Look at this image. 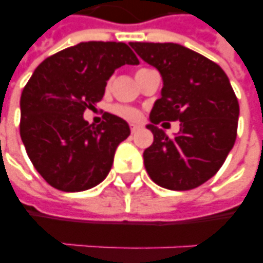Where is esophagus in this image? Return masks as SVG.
Here are the masks:
<instances>
[{
  "label": "esophagus",
  "mask_w": 263,
  "mask_h": 263,
  "mask_svg": "<svg viewBox=\"0 0 263 263\" xmlns=\"http://www.w3.org/2000/svg\"><path fill=\"white\" fill-rule=\"evenodd\" d=\"M140 128H141V124H130V130H132V133L139 132Z\"/></svg>",
  "instance_id": "obj_1"
}]
</instances>
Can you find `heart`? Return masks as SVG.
Instances as JSON below:
<instances>
[{
  "label": "heart",
  "mask_w": 263,
  "mask_h": 263,
  "mask_svg": "<svg viewBox=\"0 0 263 263\" xmlns=\"http://www.w3.org/2000/svg\"><path fill=\"white\" fill-rule=\"evenodd\" d=\"M111 113H115L116 116L122 117L124 120H128V122H133V120H137L140 117V113L135 107H130V106L124 105H115L111 107Z\"/></svg>",
  "instance_id": "obj_1"
}]
</instances>
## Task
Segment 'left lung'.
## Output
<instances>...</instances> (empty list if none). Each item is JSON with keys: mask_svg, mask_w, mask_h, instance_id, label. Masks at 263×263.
Listing matches in <instances>:
<instances>
[{"mask_svg": "<svg viewBox=\"0 0 263 263\" xmlns=\"http://www.w3.org/2000/svg\"><path fill=\"white\" fill-rule=\"evenodd\" d=\"M139 57L163 79L150 124L154 141L143 153L144 167L160 187L193 190L224 164L236 139L239 105L219 65L185 46L164 42H130ZM180 120V132L168 138L156 124Z\"/></svg>", "mask_w": 263, "mask_h": 263, "instance_id": "1", "label": "left lung"}]
</instances>
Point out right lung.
Instances as JSON below:
<instances>
[{"mask_svg": "<svg viewBox=\"0 0 263 263\" xmlns=\"http://www.w3.org/2000/svg\"><path fill=\"white\" fill-rule=\"evenodd\" d=\"M123 65H139L127 44L81 42L46 58L24 87L22 143L33 167L57 190L79 193L103 181L117 146L130 136L127 122L110 113L96 127L83 119Z\"/></svg>", "mask_w": 263, "mask_h": 263, "instance_id": "right-lung-1", "label": "right lung"}]
</instances>
